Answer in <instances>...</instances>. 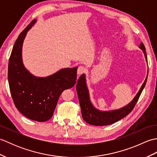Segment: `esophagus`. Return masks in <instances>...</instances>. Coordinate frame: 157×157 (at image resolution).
<instances>
[{
	"instance_id": "1",
	"label": "esophagus",
	"mask_w": 157,
	"mask_h": 157,
	"mask_svg": "<svg viewBox=\"0 0 157 157\" xmlns=\"http://www.w3.org/2000/svg\"><path fill=\"white\" fill-rule=\"evenodd\" d=\"M86 71V69L84 67L79 66V67L78 68V71H77V73H78V75H82L84 73H85Z\"/></svg>"
}]
</instances>
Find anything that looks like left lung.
Listing matches in <instances>:
<instances>
[{
    "mask_svg": "<svg viewBox=\"0 0 157 157\" xmlns=\"http://www.w3.org/2000/svg\"><path fill=\"white\" fill-rule=\"evenodd\" d=\"M139 47L143 51L146 61H147V55H146V48L144 44L141 42ZM148 74L139 92L137 93V94L136 95L134 98L132 100L131 102H129L128 105H126L121 109L110 111H99L92 105L90 100L88 89L87 88V86H86V76L84 74H82L79 77L78 83L76 84V90L77 93H78L79 105H80L82 118L89 124L102 126L112 124V123H114L123 117H125V116L131 113L133 109L134 108L136 104L137 103L143 89H144L146 85V81H147Z\"/></svg>",
    "mask_w": 157,
    "mask_h": 157,
    "instance_id": "left-lung-1",
    "label": "left lung"
}]
</instances>
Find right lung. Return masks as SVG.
<instances>
[{
	"label": "right lung",
	"mask_w": 157,
	"mask_h": 157,
	"mask_svg": "<svg viewBox=\"0 0 157 157\" xmlns=\"http://www.w3.org/2000/svg\"><path fill=\"white\" fill-rule=\"evenodd\" d=\"M36 22L31 23L18 36L13 46L8 66V80L13 101L26 117L43 122L51 119L59 96L75 84L78 67L63 69L46 78H38L25 68L22 45L26 34Z\"/></svg>",
	"instance_id": "obj_1"
}]
</instances>
